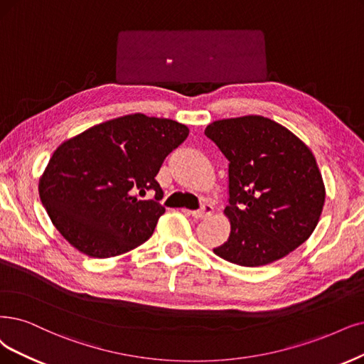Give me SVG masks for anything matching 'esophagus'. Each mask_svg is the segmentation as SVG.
I'll list each match as a JSON object with an SVG mask.
<instances>
[{
	"instance_id": "1",
	"label": "esophagus",
	"mask_w": 364,
	"mask_h": 364,
	"mask_svg": "<svg viewBox=\"0 0 364 364\" xmlns=\"http://www.w3.org/2000/svg\"><path fill=\"white\" fill-rule=\"evenodd\" d=\"M184 213L191 214V216L195 218V219H205V218H210L213 214V207L205 204V205H203V208H200V210H195V211H187L186 210Z\"/></svg>"
}]
</instances>
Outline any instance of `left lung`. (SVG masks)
<instances>
[{
    "label": "left lung",
    "mask_w": 364,
    "mask_h": 364,
    "mask_svg": "<svg viewBox=\"0 0 364 364\" xmlns=\"http://www.w3.org/2000/svg\"><path fill=\"white\" fill-rule=\"evenodd\" d=\"M207 136L230 160V238L213 252L241 267L287 257L312 235L326 203L314 153L276 121L245 115L213 121Z\"/></svg>",
    "instance_id": "8db88e82"
}]
</instances>
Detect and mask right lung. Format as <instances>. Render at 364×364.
<instances>
[{
  "label": "right lung",
  "mask_w": 364,
  "mask_h": 364,
  "mask_svg": "<svg viewBox=\"0 0 364 364\" xmlns=\"http://www.w3.org/2000/svg\"><path fill=\"white\" fill-rule=\"evenodd\" d=\"M189 134L168 118L130 114L64 141L38 180V195L58 232L91 258H112L141 246L165 213L156 175ZM146 190L156 200H139Z\"/></svg>",
  "instance_id": "add662e5"
}]
</instances>
